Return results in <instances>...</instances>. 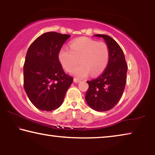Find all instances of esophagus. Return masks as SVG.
Returning a JSON list of instances; mask_svg holds the SVG:
<instances>
[{
	"label": "esophagus",
	"instance_id": "obj_1",
	"mask_svg": "<svg viewBox=\"0 0 155 155\" xmlns=\"http://www.w3.org/2000/svg\"><path fill=\"white\" fill-rule=\"evenodd\" d=\"M74 83H79L80 82V80L77 79V78H74Z\"/></svg>",
	"mask_w": 155,
	"mask_h": 155
}]
</instances>
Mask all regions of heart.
Listing matches in <instances>:
<instances>
[{
    "label": "heart",
    "instance_id": "obj_1",
    "mask_svg": "<svg viewBox=\"0 0 155 155\" xmlns=\"http://www.w3.org/2000/svg\"><path fill=\"white\" fill-rule=\"evenodd\" d=\"M62 47L59 59L67 71H71L78 63L81 64L73 70L76 77L82 78L91 73L96 76L103 72L109 61V49L104 42L87 38H80L73 40L70 46Z\"/></svg>",
    "mask_w": 155,
    "mask_h": 155
}]
</instances>
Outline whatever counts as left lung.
<instances>
[{"label":"left lung","mask_w":155,"mask_h":155,"mask_svg":"<svg viewBox=\"0 0 155 155\" xmlns=\"http://www.w3.org/2000/svg\"><path fill=\"white\" fill-rule=\"evenodd\" d=\"M103 38L109 49V62L104 72L96 79L87 81L89 88L85 101L90 107L97 111H107L116 105L124 92L128 66L121 47L107 35Z\"/></svg>","instance_id":"obj_1"}]
</instances>
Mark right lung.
<instances>
[{
    "label": "right lung",
    "instance_id": "right-lung-1",
    "mask_svg": "<svg viewBox=\"0 0 155 155\" xmlns=\"http://www.w3.org/2000/svg\"><path fill=\"white\" fill-rule=\"evenodd\" d=\"M67 34L48 32L38 37L28 48L23 67L24 88L36 108L51 111L61 105L73 78L67 75L59 60Z\"/></svg>",
    "mask_w": 155,
    "mask_h": 155
}]
</instances>
